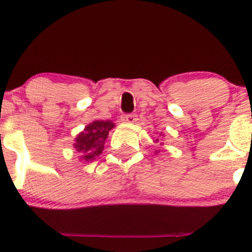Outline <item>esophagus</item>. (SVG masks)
I'll return each mask as SVG.
<instances>
[{"label": "esophagus", "mask_w": 252, "mask_h": 252, "mask_svg": "<svg viewBox=\"0 0 252 252\" xmlns=\"http://www.w3.org/2000/svg\"><path fill=\"white\" fill-rule=\"evenodd\" d=\"M136 121H137V116L135 114H127L121 116V122L124 124H135Z\"/></svg>", "instance_id": "34e87169"}]
</instances>
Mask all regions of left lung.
Instances as JSON below:
<instances>
[{"label":"left lung","instance_id":"left-lung-1","mask_svg":"<svg viewBox=\"0 0 252 252\" xmlns=\"http://www.w3.org/2000/svg\"><path fill=\"white\" fill-rule=\"evenodd\" d=\"M156 142H158V140H156ZM159 152V151H156V153H158Z\"/></svg>","mask_w":252,"mask_h":252}]
</instances>
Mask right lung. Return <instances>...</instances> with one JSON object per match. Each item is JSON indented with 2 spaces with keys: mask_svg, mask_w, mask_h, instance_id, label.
Here are the masks:
<instances>
[{
  "mask_svg": "<svg viewBox=\"0 0 252 252\" xmlns=\"http://www.w3.org/2000/svg\"><path fill=\"white\" fill-rule=\"evenodd\" d=\"M115 127V124L110 120H95L86 125L85 128L78 133L74 142L76 153H80L79 159L84 162H92L96 159L104 151V145L109 132Z\"/></svg>",
  "mask_w": 252,
  "mask_h": 252,
  "instance_id": "right-lung-1",
  "label": "right lung"
}]
</instances>
